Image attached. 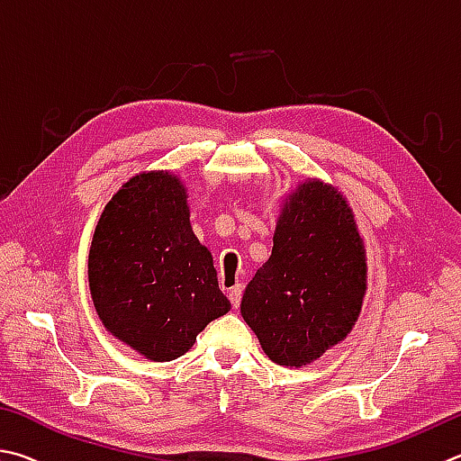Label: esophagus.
<instances>
[{"mask_svg":"<svg viewBox=\"0 0 461 461\" xmlns=\"http://www.w3.org/2000/svg\"><path fill=\"white\" fill-rule=\"evenodd\" d=\"M240 295H243V287H240V285H235V287L229 289V300L232 303V308H239Z\"/></svg>","mask_w":461,"mask_h":461,"instance_id":"34e87169","label":"esophagus"}]
</instances>
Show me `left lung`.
Segmentation results:
<instances>
[{"mask_svg":"<svg viewBox=\"0 0 461 461\" xmlns=\"http://www.w3.org/2000/svg\"><path fill=\"white\" fill-rule=\"evenodd\" d=\"M366 294V253L348 202L305 180L285 198L269 261L247 285L240 313L279 366H305L342 342Z\"/></svg>","mask_w":461,"mask_h":461,"instance_id":"8db88e82","label":"left lung"}]
</instances>
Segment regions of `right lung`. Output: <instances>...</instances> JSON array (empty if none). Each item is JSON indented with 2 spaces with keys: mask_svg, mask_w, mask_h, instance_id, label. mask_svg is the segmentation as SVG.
Here are the masks:
<instances>
[{
  "mask_svg": "<svg viewBox=\"0 0 461 461\" xmlns=\"http://www.w3.org/2000/svg\"><path fill=\"white\" fill-rule=\"evenodd\" d=\"M185 198L180 177L164 169L133 176L104 206L88 251L103 326L153 362L180 358L230 310Z\"/></svg>",
  "mask_w": 461,
  "mask_h": 461,
  "instance_id": "right-lung-1",
  "label": "right lung"
}]
</instances>
